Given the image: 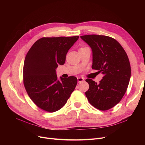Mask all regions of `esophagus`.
I'll list each match as a JSON object with an SVG mask.
<instances>
[{
  "mask_svg": "<svg viewBox=\"0 0 145 145\" xmlns=\"http://www.w3.org/2000/svg\"><path fill=\"white\" fill-rule=\"evenodd\" d=\"M85 79L83 78H81V77H78V80L79 82H83L84 81Z\"/></svg>",
  "mask_w": 145,
  "mask_h": 145,
  "instance_id": "obj_1",
  "label": "esophagus"
}]
</instances>
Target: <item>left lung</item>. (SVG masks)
Segmentation results:
<instances>
[{
  "mask_svg": "<svg viewBox=\"0 0 145 145\" xmlns=\"http://www.w3.org/2000/svg\"><path fill=\"white\" fill-rule=\"evenodd\" d=\"M92 51L93 69L103 74L99 83L87 79L89 88L85 92L89 103L101 110L117 105L127 90L131 76V65L120 43L109 36L97 35L81 36Z\"/></svg>",
  "mask_w": 145,
  "mask_h": 145,
  "instance_id": "obj_1",
  "label": "left lung"
}]
</instances>
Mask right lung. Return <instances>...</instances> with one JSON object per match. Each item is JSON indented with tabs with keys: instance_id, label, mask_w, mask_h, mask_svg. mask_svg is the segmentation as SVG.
Returning <instances> with one entry per match:
<instances>
[{
	"instance_id": "1",
	"label": "right lung",
	"mask_w": 145,
	"mask_h": 145,
	"mask_svg": "<svg viewBox=\"0 0 145 145\" xmlns=\"http://www.w3.org/2000/svg\"><path fill=\"white\" fill-rule=\"evenodd\" d=\"M79 36L42 37L26 56L24 83L31 100L39 108L55 112L66 104L77 85L74 76L57 79L56 69L64 65L68 50Z\"/></svg>"
}]
</instances>
